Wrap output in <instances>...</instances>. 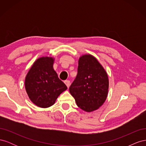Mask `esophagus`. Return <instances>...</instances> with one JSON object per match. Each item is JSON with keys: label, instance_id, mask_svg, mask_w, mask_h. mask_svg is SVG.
I'll return each mask as SVG.
<instances>
[{"label": "esophagus", "instance_id": "obj_1", "mask_svg": "<svg viewBox=\"0 0 146 146\" xmlns=\"http://www.w3.org/2000/svg\"><path fill=\"white\" fill-rule=\"evenodd\" d=\"M64 83L66 84V86H67V87L69 88L70 86V81L69 80H65Z\"/></svg>", "mask_w": 146, "mask_h": 146}]
</instances>
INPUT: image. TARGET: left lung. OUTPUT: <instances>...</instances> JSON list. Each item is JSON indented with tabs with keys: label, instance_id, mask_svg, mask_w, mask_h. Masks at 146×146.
<instances>
[{
	"label": "left lung",
	"instance_id": "8db88e82",
	"mask_svg": "<svg viewBox=\"0 0 146 146\" xmlns=\"http://www.w3.org/2000/svg\"><path fill=\"white\" fill-rule=\"evenodd\" d=\"M108 87V74L96 57L80 56L77 76L69 88L78 107L88 113L98 110L107 99Z\"/></svg>",
	"mask_w": 146,
	"mask_h": 146
}]
</instances>
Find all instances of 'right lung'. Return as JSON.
<instances>
[{"instance_id": "add662e5", "label": "right lung", "mask_w": 146, "mask_h": 146, "mask_svg": "<svg viewBox=\"0 0 146 146\" xmlns=\"http://www.w3.org/2000/svg\"><path fill=\"white\" fill-rule=\"evenodd\" d=\"M55 58L44 56L35 61L25 78V88L30 100L39 107L46 108L55 103L68 89L54 69Z\"/></svg>"}]
</instances>
